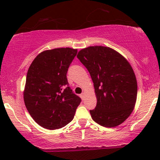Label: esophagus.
I'll return each mask as SVG.
<instances>
[{"instance_id":"obj_1","label":"esophagus","mask_w":160,"mask_h":160,"mask_svg":"<svg viewBox=\"0 0 160 160\" xmlns=\"http://www.w3.org/2000/svg\"><path fill=\"white\" fill-rule=\"evenodd\" d=\"M80 97H81V98H82V99H83V100H84V97H85V93H84V92H83V93H82V94H81Z\"/></svg>"}]
</instances>
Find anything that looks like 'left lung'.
Returning a JSON list of instances; mask_svg holds the SVG:
<instances>
[{
    "mask_svg": "<svg viewBox=\"0 0 160 160\" xmlns=\"http://www.w3.org/2000/svg\"><path fill=\"white\" fill-rule=\"evenodd\" d=\"M77 58L94 83L97 106L89 111L92 119L106 128L123 123L137 100V80L130 62L112 48L102 46L81 49Z\"/></svg>",
    "mask_w": 160,
    "mask_h": 160,
    "instance_id": "8db88e82",
    "label": "left lung"
}]
</instances>
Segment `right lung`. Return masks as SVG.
I'll return each mask as SVG.
<instances>
[{"label":"right lung","instance_id":"obj_1","mask_svg":"<svg viewBox=\"0 0 160 160\" xmlns=\"http://www.w3.org/2000/svg\"><path fill=\"white\" fill-rule=\"evenodd\" d=\"M77 53L56 48L39 53L28 68L23 98L30 115L45 129L62 128L73 120L81 98L68 87V68Z\"/></svg>","mask_w":160,"mask_h":160}]
</instances>
